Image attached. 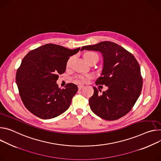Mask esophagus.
<instances>
[{
  "label": "esophagus",
  "mask_w": 161,
  "mask_h": 161,
  "mask_svg": "<svg viewBox=\"0 0 161 161\" xmlns=\"http://www.w3.org/2000/svg\"><path fill=\"white\" fill-rule=\"evenodd\" d=\"M83 86H83V85H78V89H79V90H81Z\"/></svg>",
  "instance_id": "34e87169"
}]
</instances>
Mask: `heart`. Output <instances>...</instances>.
Listing matches in <instances>:
<instances>
[{
  "label": "heart",
  "instance_id": "1",
  "mask_svg": "<svg viewBox=\"0 0 161 161\" xmlns=\"http://www.w3.org/2000/svg\"><path fill=\"white\" fill-rule=\"evenodd\" d=\"M83 57H84V59L87 62H89L91 60L94 59V58H98V55H97V54L93 53V52H87L84 54ZM71 61H72V58H70L67 62V67H69V65H70ZM92 77H93V76L92 75H80L77 77L76 80L78 82H86L92 78Z\"/></svg>",
  "mask_w": 161,
  "mask_h": 161
}]
</instances>
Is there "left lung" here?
Listing matches in <instances>:
<instances>
[{"mask_svg": "<svg viewBox=\"0 0 161 161\" xmlns=\"http://www.w3.org/2000/svg\"><path fill=\"white\" fill-rule=\"evenodd\" d=\"M83 50L101 53L103 67L96 85L108 86L101 94L94 86V94L89 99L91 110L105 120L122 118L132 108L141 92L142 78L138 62L132 54L112 42L85 46L81 47Z\"/></svg>", "mask_w": 161, "mask_h": 161, "instance_id": "1", "label": "left lung"}]
</instances>
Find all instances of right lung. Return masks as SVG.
<instances>
[{"mask_svg": "<svg viewBox=\"0 0 161 161\" xmlns=\"http://www.w3.org/2000/svg\"><path fill=\"white\" fill-rule=\"evenodd\" d=\"M80 47L69 49L48 43L28 53L16 74V83L25 108L43 119H52L65 112L78 89L67 83L64 89L56 81L66 70L70 56Z\"/></svg>", "mask_w": 161, "mask_h": 161, "instance_id": "add662e5", "label": "right lung"}]
</instances>
